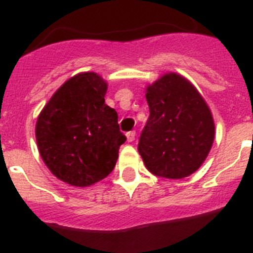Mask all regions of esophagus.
<instances>
[{"instance_id": "34e87169", "label": "esophagus", "mask_w": 253, "mask_h": 253, "mask_svg": "<svg viewBox=\"0 0 253 253\" xmlns=\"http://www.w3.org/2000/svg\"><path fill=\"white\" fill-rule=\"evenodd\" d=\"M126 139H128V142H133V140L135 139V131H128V133H126Z\"/></svg>"}]
</instances>
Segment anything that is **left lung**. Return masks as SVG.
<instances>
[{"label":"left lung","mask_w":253,"mask_h":253,"mask_svg":"<svg viewBox=\"0 0 253 253\" xmlns=\"http://www.w3.org/2000/svg\"><path fill=\"white\" fill-rule=\"evenodd\" d=\"M149 118L138 143L147 169L184 178L202 166L214 140V120L203 96L186 78L165 76L147 87Z\"/></svg>","instance_id":"1"}]
</instances>
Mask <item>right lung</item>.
<instances>
[{
	"label": "right lung",
	"instance_id": "right-lung-1",
	"mask_svg": "<svg viewBox=\"0 0 253 253\" xmlns=\"http://www.w3.org/2000/svg\"><path fill=\"white\" fill-rule=\"evenodd\" d=\"M106 82L95 72L73 76L55 91L35 128L39 153L55 177L86 187L106 177L126 140L118 114L105 104Z\"/></svg>",
	"mask_w": 253,
	"mask_h": 253
}]
</instances>
